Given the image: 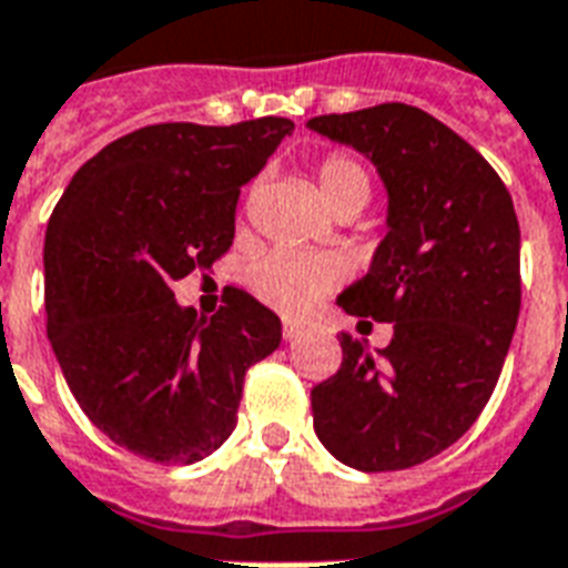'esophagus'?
Returning a JSON list of instances; mask_svg holds the SVG:
<instances>
[{
    "label": "esophagus",
    "mask_w": 568,
    "mask_h": 568,
    "mask_svg": "<svg viewBox=\"0 0 568 568\" xmlns=\"http://www.w3.org/2000/svg\"><path fill=\"white\" fill-rule=\"evenodd\" d=\"M303 336V327L301 324H294V322H285L283 324V339L285 342H297Z\"/></svg>",
    "instance_id": "1"
}]
</instances>
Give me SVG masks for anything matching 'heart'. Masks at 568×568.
<instances>
[{
  "instance_id": "heart-1",
  "label": "heart",
  "mask_w": 568,
  "mask_h": 568,
  "mask_svg": "<svg viewBox=\"0 0 568 568\" xmlns=\"http://www.w3.org/2000/svg\"><path fill=\"white\" fill-rule=\"evenodd\" d=\"M315 184L331 211H339L345 205L363 207L372 187L366 169L345 154L324 158L315 169ZM339 262H333L327 255L297 253V250H276L262 262H255L250 271V288L255 297L285 315L313 310L324 294L339 285Z\"/></svg>"
}]
</instances>
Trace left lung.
<instances>
[{"instance_id":"obj_1","label":"left lung","mask_w":568,"mask_h":568,"mask_svg":"<svg viewBox=\"0 0 568 568\" xmlns=\"http://www.w3.org/2000/svg\"><path fill=\"white\" fill-rule=\"evenodd\" d=\"M306 128L361 151L384 181L387 235L336 303L393 324L375 354L342 333L339 372L313 387L315 435L357 470L423 465L474 426L504 369L521 310L513 196L474 145L408 103Z\"/></svg>"}]
</instances>
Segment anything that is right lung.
Returning <instances> with one entry per match:
<instances>
[{
  "instance_id": "add662e5",
  "label": "right lung",
  "mask_w": 568,
  "mask_h": 568,
  "mask_svg": "<svg viewBox=\"0 0 568 568\" xmlns=\"http://www.w3.org/2000/svg\"><path fill=\"white\" fill-rule=\"evenodd\" d=\"M288 119L229 128L151 124L77 169L43 241V306L55 361L85 417L119 447L193 465L232 435L244 375L274 354L283 324L226 288L211 318L172 285L211 271L235 237L241 187Z\"/></svg>"
}]
</instances>
